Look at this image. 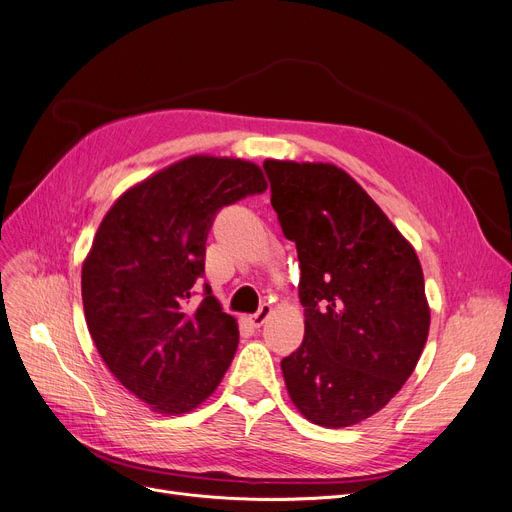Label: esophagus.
<instances>
[{
	"label": "esophagus",
	"instance_id": "1",
	"mask_svg": "<svg viewBox=\"0 0 512 512\" xmlns=\"http://www.w3.org/2000/svg\"><path fill=\"white\" fill-rule=\"evenodd\" d=\"M271 312H273V306L271 304H260V308L256 310V314L252 316V325L254 327H262L264 323H266V319H269V316H271Z\"/></svg>",
	"mask_w": 512,
	"mask_h": 512
}]
</instances>
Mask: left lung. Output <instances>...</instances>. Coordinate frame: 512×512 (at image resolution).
Masks as SVG:
<instances>
[{
    "instance_id": "1",
    "label": "left lung",
    "mask_w": 512,
    "mask_h": 512,
    "mask_svg": "<svg viewBox=\"0 0 512 512\" xmlns=\"http://www.w3.org/2000/svg\"><path fill=\"white\" fill-rule=\"evenodd\" d=\"M262 166L302 271L304 339L281 360L289 398L316 425H356L400 392L425 348L421 262L342 168L279 160Z\"/></svg>"
}]
</instances>
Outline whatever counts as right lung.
I'll return each instance as SVG.
<instances>
[{
    "label": "right lung",
    "instance_id": "add662e5",
    "mask_svg": "<svg viewBox=\"0 0 512 512\" xmlns=\"http://www.w3.org/2000/svg\"><path fill=\"white\" fill-rule=\"evenodd\" d=\"M266 189L246 160L191 156L131 187L104 216L83 262L93 344L112 375L160 415L198 408L221 383L239 331L204 283L216 214Z\"/></svg>",
    "mask_w": 512,
    "mask_h": 512
}]
</instances>
